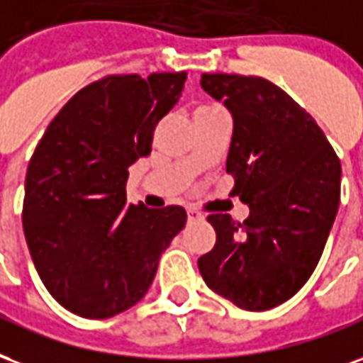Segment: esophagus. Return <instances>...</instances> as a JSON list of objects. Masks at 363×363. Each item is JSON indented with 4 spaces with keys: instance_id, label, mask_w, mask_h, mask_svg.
Returning <instances> with one entry per match:
<instances>
[{
    "instance_id": "obj_1",
    "label": "esophagus",
    "mask_w": 363,
    "mask_h": 363,
    "mask_svg": "<svg viewBox=\"0 0 363 363\" xmlns=\"http://www.w3.org/2000/svg\"><path fill=\"white\" fill-rule=\"evenodd\" d=\"M187 218H189V220H203V214H201L199 211H195V208H189V211H187Z\"/></svg>"
}]
</instances>
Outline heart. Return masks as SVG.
<instances>
[{
  "label": "heart",
  "instance_id": "b5f03b06",
  "mask_svg": "<svg viewBox=\"0 0 363 363\" xmlns=\"http://www.w3.org/2000/svg\"><path fill=\"white\" fill-rule=\"evenodd\" d=\"M214 108H218V106H213V104H208V106H201V108H197V112H195V113H199V112H208V110H214Z\"/></svg>",
  "mask_w": 363,
  "mask_h": 363
}]
</instances>
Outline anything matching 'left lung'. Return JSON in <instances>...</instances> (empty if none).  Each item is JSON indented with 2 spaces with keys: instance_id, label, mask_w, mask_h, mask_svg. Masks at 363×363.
<instances>
[{
  "instance_id": "1",
  "label": "left lung",
  "mask_w": 363,
  "mask_h": 363,
  "mask_svg": "<svg viewBox=\"0 0 363 363\" xmlns=\"http://www.w3.org/2000/svg\"><path fill=\"white\" fill-rule=\"evenodd\" d=\"M201 86L234 118L226 172L243 222L208 214L216 243L201 255L207 286L263 311L298 292L321 259L340 203V160L315 120L263 77L203 73Z\"/></svg>"
}]
</instances>
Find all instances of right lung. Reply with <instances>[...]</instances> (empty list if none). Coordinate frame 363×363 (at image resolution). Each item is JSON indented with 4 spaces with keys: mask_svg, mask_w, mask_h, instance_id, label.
<instances>
[{
    "mask_svg": "<svg viewBox=\"0 0 363 363\" xmlns=\"http://www.w3.org/2000/svg\"><path fill=\"white\" fill-rule=\"evenodd\" d=\"M187 73L106 75L57 112L26 168L23 228L57 303L106 319L149 290L158 259L185 226L182 207L127 205V168L150 152Z\"/></svg>",
    "mask_w": 363,
    "mask_h": 363,
    "instance_id": "right-lung-1",
    "label": "right lung"
}]
</instances>
